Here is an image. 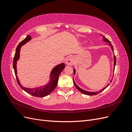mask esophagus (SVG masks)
I'll return each mask as SVG.
<instances>
[{
  "label": "esophagus",
  "mask_w": 132,
  "mask_h": 132,
  "mask_svg": "<svg viewBox=\"0 0 132 132\" xmlns=\"http://www.w3.org/2000/svg\"><path fill=\"white\" fill-rule=\"evenodd\" d=\"M65 64L68 65H73L75 64V58L73 57H69L65 61Z\"/></svg>",
  "instance_id": "obj_1"
}]
</instances>
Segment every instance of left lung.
I'll use <instances>...</instances> for the list:
<instances>
[{
	"instance_id": "1",
	"label": "left lung",
	"mask_w": 132,
	"mask_h": 132,
	"mask_svg": "<svg viewBox=\"0 0 132 132\" xmlns=\"http://www.w3.org/2000/svg\"><path fill=\"white\" fill-rule=\"evenodd\" d=\"M101 35L102 36V38H103V41L109 43V46H110V47H111L112 50V51L113 52V46H112V44L111 43L110 41L109 40V39H107L105 36H102V35ZM113 58H114V64H113L114 67H113V72L114 73L115 65H116V58L115 55H114V56H113ZM75 69H74V75H75ZM73 82H74V85L75 86V87H77V89H78L80 92H81V93H82L83 94L87 95H97V94H98V93H101V92H102L103 90H105V89L106 88V87H107L108 86H109V85L110 84V82H112V80H110V82H109V84H107V85L105 87H103V89H101L100 90H99V91H95V92L88 91H86V90H83V89H81L80 87H79L77 84H76V83L75 82V81H74V78H73Z\"/></svg>"
}]
</instances>
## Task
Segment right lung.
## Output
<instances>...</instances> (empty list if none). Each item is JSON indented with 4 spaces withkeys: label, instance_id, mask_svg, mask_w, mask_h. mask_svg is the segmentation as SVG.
Returning a JSON list of instances; mask_svg holds the SVG:
<instances>
[{
    "label": "right lung",
    "instance_id": "add662e5",
    "mask_svg": "<svg viewBox=\"0 0 132 132\" xmlns=\"http://www.w3.org/2000/svg\"><path fill=\"white\" fill-rule=\"evenodd\" d=\"M31 39V36L30 35H27V37L22 40L20 43L19 44V45L16 47V49L15 54L14 55V61H13V68L15 71V74L16 76V78L17 80V82L21 88L26 91V93L29 94L34 96L38 97H43L46 96L50 94L52 92L56 87L58 81L59 75L61 74L62 70L64 69L65 64L64 63L55 66L54 68L52 70L50 73V80L47 84L43 86H39L35 88H28V87H23L20 82L19 78L17 75V68H16V64L17 61L20 58V49L21 46L24 45L27 42L30 41Z\"/></svg>",
    "mask_w": 132,
    "mask_h": 132
}]
</instances>
